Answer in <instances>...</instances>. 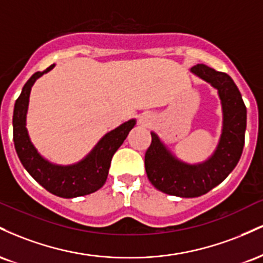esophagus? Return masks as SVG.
I'll return each mask as SVG.
<instances>
[{
    "mask_svg": "<svg viewBox=\"0 0 263 263\" xmlns=\"http://www.w3.org/2000/svg\"><path fill=\"white\" fill-rule=\"evenodd\" d=\"M138 121H140L141 125H143V126H149V125H151V121H152V120H151L149 115L143 114V115H142V116H140V120H138Z\"/></svg>",
    "mask_w": 263,
    "mask_h": 263,
    "instance_id": "34e87169",
    "label": "esophagus"
}]
</instances>
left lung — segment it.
<instances>
[{"instance_id":"left-lung-1","label":"left lung","mask_w":263,"mask_h":263,"mask_svg":"<svg viewBox=\"0 0 263 263\" xmlns=\"http://www.w3.org/2000/svg\"><path fill=\"white\" fill-rule=\"evenodd\" d=\"M193 74L218 89L222 105V134L214 155L199 164L177 159L155 132L144 155V167L149 182L161 192L180 198L206 194L236 167L242 155L246 131V106L234 80L226 73L204 64L190 69Z\"/></svg>"}]
</instances>
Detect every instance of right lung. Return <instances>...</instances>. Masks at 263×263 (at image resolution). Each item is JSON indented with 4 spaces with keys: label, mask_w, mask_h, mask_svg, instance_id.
I'll use <instances>...</instances> for the list:
<instances>
[{
    "label": "right lung",
    "mask_w": 263,
    "mask_h": 263,
    "mask_svg": "<svg viewBox=\"0 0 263 263\" xmlns=\"http://www.w3.org/2000/svg\"><path fill=\"white\" fill-rule=\"evenodd\" d=\"M54 64L44 71H37L23 86L16 100L13 111V142L21 163L26 171L49 193L62 198H75L91 194L104 185L107 179L111 159L136 125L135 120L122 123L99 141L83 161L71 165H57L44 159L29 140L26 128L29 93L39 77L48 73Z\"/></svg>",
    "instance_id": "add662e5"
}]
</instances>
